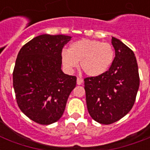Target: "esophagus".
<instances>
[{"mask_svg":"<svg viewBox=\"0 0 150 150\" xmlns=\"http://www.w3.org/2000/svg\"><path fill=\"white\" fill-rule=\"evenodd\" d=\"M82 82H83V79H81V78H77V84L78 85H81L82 84Z\"/></svg>","mask_w":150,"mask_h":150,"instance_id":"esophagus-1","label":"esophagus"}]
</instances>
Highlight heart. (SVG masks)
<instances>
[{
	"mask_svg": "<svg viewBox=\"0 0 150 150\" xmlns=\"http://www.w3.org/2000/svg\"><path fill=\"white\" fill-rule=\"evenodd\" d=\"M114 57V49L110 43L89 39L73 42L68 50H63L61 54L66 70L72 71L80 62L82 70L90 77L104 74L113 63Z\"/></svg>",
	"mask_w": 150,
	"mask_h": 150,
	"instance_id": "obj_1",
	"label": "heart"
}]
</instances>
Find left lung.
Segmentation results:
<instances>
[{
  "mask_svg": "<svg viewBox=\"0 0 150 150\" xmlns=\"http://www.w3.org/2000/svg\"><path fill=\"white\" fill-rule=\"evenodd\" d=\"M111 43L115 57L109 70L100 76L84 79L89 115L103 125L114 123L130 111L139 87L134 52L118 39L112 37Z\"/></svg>",
  "mask_w": 150,
  "mask_h": 150,
  "instance_id": "obj_1",
  "label": "left lung"
}]
</instances>
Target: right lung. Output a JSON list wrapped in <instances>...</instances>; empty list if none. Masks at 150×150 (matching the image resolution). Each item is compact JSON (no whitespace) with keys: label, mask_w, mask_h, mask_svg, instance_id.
I'll use <instances>...</instances> for the list:
<instances>
[{"label":"right lung","mask_w":150,"mask_h":150,"mask_svg":"<svg viewBox=\"0 0 150 150\" xmlns=\"http://www.w3.org/2000/svg\"><path fill=\"white\" fill-rule=\"evenodd\" d=\"M71 39L43 34L25 43L18 54L13 71L15 97L20 110L36 123L58 121L76 86V77L61 70V52Z\"/></svg>","instance_id":"add662e5"}]
</instances>
